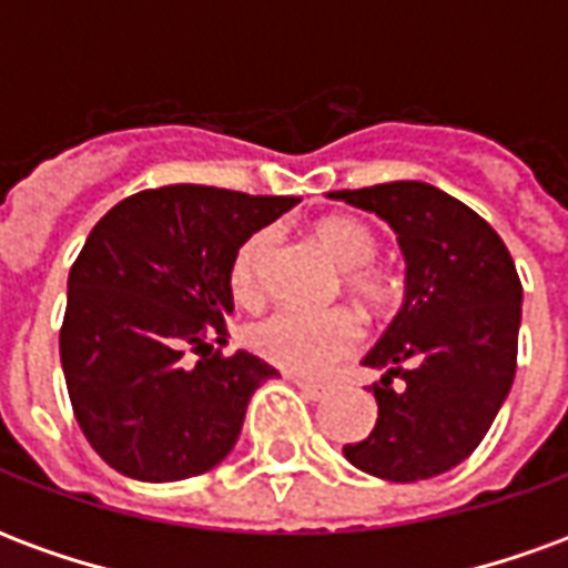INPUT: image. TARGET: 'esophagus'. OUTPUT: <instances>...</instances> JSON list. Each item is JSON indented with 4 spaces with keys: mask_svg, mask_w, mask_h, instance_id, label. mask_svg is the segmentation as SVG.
Instances as JSON below:
<instances>
[{
    "mask_svg": "<svg viewBox=\"0 0 568 568\" xmlns=\"http://www.w3.org/2000/svg\"><path fill=\"white\" fill-rule=\"evenodd\" d=\"M301 393L307 395V398H322V395L328 393V386H322V383H313V381H304V377H292Z\"/></svg>",
    "mask_w": 568,
    "mask_h": 568,
    "instance_id": "obj_1",
    "label": "esophagus"
}]
</instances>
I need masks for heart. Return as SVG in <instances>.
I'll use <instances>...</instances> for the list:
<instances>
[{"label": "heart", "instance_id": "heart-1", "mask_svg": "<svg viewBox=\"0 0 568 568\" xmlns=\"http://www.w3.org/2000/svg\"><path fill=\"white\" fill-rule=\"evenodd\" d=\"M313 234L344 267L346 295L356 301L374 320H386L405 304L402 276L374 264L381 255V236L368 222L356 215H332L322 219ZM276 231L258 227L236 246L227 271L231 295L240 304H258L267 292ZM246 346L264 362L292 374H325L346 358L362 341V325L356 313L332 310V313H304V310H273L248 325Z\"/></svg>", "mask_w": 568, "mask_h": 568}]
</instances>
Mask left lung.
Wrapping results in <instances>:
<instances>
[{
  "instance_id": "obj_1",
  "label": "left lung",
  "mask_w": 568,
  "mask_h": 568,
  "mask_svg": "<svg viewBox=\"0 0 568 568\" xmlns=\"http://www.w3.org/2000/svg\"><path fill=\"white\" fill-rule=\"evenodd\" d=\"M328 197L377 212L407 261L405 307L365 356L383 371L368 386L377 423L344 456L398 484L444 475L475 453L511 393L524 301L511 252L475 210L426 182Z\"/></svg>"
}]
</instances>
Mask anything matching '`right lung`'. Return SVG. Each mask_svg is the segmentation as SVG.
Segmentation results:
<instances>
[{
    "label": "right lung",
    "instance_id": "obj_1",
    "mask_svg": "<svg viewBox=\"0 0 568 568\" xmlns=\"http://www.w3.org/2000/svg\"><path fill=\"white\" fill-rule=\"evenodd\" d=\"M295 203L166 185L93 224L69 271L60 362L84 438L115 471L185 480L234 450L248 398L276 368L212 349L234 310L227 271L236 246Z\"/></svg>",
    "mask_w": 568,
    "mask_h": 568
}]
</instances>
